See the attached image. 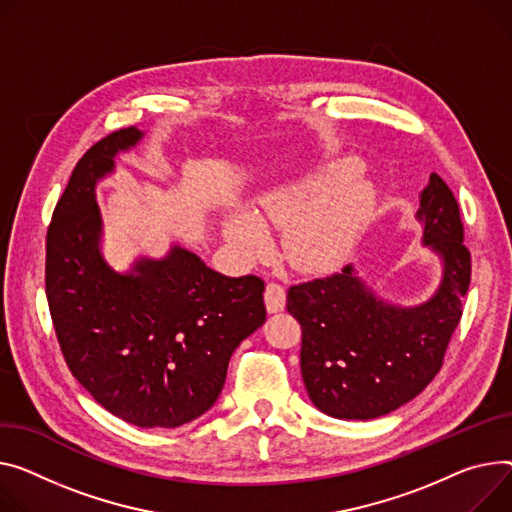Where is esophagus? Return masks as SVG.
Instances as JSON below:
<instances>
[{
  "label": "esophagus",
  "mask_w": 512,
  "mask_h": 512,
  "mask_svg": "<svg viewBox=\"0 0 512 512\" xmlns=\"http://www.w3.org/2000/svg\"><path fill=\"white\" fill-rule=\"evenodd\" d=\"M265 306L269 313H280L286 306V290L280 284H267L265 288Z\"/></svg>",
  "instance_id": "obj_1"
}]
</instances>
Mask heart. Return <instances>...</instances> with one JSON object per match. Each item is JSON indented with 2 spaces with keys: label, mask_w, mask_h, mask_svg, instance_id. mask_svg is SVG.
I'll use <instances>...</instances> for the list:
<instances>
[{
  "label": "heart",
  "mask_w": 512,
  "mask_h": 512,
  "mask_svg": "<svg viewBox=\"0 0 512 512\" xmlns=\"http://www.w3.org/2000/svg\"><path fill=\"white\" fill-rule=\"evenodd\" d=\"M356 162L344 160L321 175L267 191L257 212L236 210L224 222L228 241L247 255L269 247L265 224L284 228V255L298 269L335 265L352 247L374 208V187L358 177Z\"/></svg>",
  "instance_id": "b5f03b06"
}]
</instances>
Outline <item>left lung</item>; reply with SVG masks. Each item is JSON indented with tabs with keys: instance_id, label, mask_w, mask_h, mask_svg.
<instances>
[{
	"instance_id": "left-lung-1",
	"label": "left lung",
	"mask_w": 512,
	"mask_h": 512,
	"mask_svg": "<svg viewBox=\"0 0 512 512\" xmlns=\"http://www.w3.org/2000/svg\"><path fill=\"white\" fill-rule=\"evenodd\" d=\"M422 245L442 261L436 292L397 306L377 296L354 265L288 290L302 327L300 370L317 410L339 420L385 416L426 389L442 366L471 280V255L449 185L436 173L420 193Z\"/></svg>"
}]
</instances>
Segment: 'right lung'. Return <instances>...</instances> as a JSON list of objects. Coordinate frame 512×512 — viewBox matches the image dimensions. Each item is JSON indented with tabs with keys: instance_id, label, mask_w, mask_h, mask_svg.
Returning a JSON list of instances; mask_svg holds the SVG:
<instances>
[{
	"instance_id": "obj_1",
	"label": "right lung",
	"mask_w": 512,
	"mask_h": 512,
	"mask_svg": "<svg viewBox=\"0 0 512 512\" xmlns=\"http://www.w3.org/2000/svg\"><path fill=\"white\" fill-rule=\"evenodd\" d=\"M142 138L119 129L76 164L47 230L45 288L78 383L133 426L177 428L216 403L232 352L265 323V284L226 278L179 245L125 274L105 261L96 183Z\"/></svg>"
}]
</instances>
